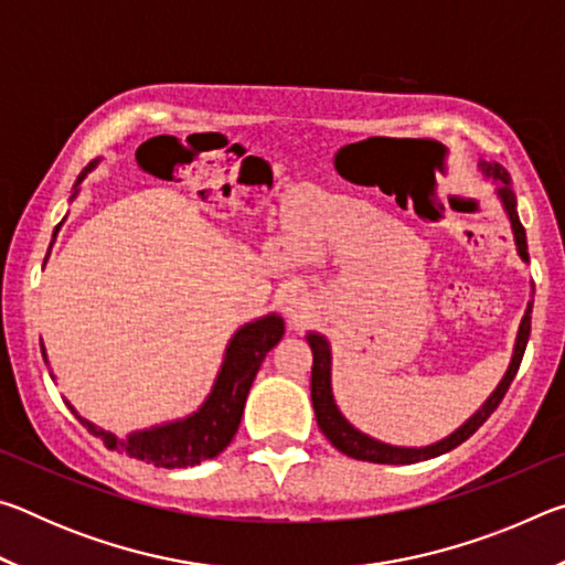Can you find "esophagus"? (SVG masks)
<instances>
[{"instance_id":"obj_1","label":"esophagus","mask_w":565,"mask_h":565,"mask_svg":"<svg viewBox=\"0 0 565 565\" xmlns=\"http://www.w3.org/2000/svg\"><path fill=\"white\" fill-rule=\"evenodd\" d=\"M279 306L286 313V319L296 323V321H303L306 317H309L313 301L309 294L299 289V286H289L284 294H279Z\"/></svg>"}]
</instances>
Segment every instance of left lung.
<instances>
[{
  "instance_id": "left-lung-1",
  "label": "left lung",
  "mask_w": 565,
  "mask_h": 565,
  "mask_svg": "<svg viewBox=\"0 0 565 565\" xmlns=\"http://www.w3.org/2000/svg\"><path fill=\"white\" fill-rule=\"evenodd\" d=\"M478 177L483 181H491L495 186L493 196L499 199V204L503 209L505 218H509L511 232H513V244H515V254L523 264H529V244H525V228L519 218V212H515V194L511 189V177L501 164L495 161H486L478 159ZM533 281H531V299L525 303L523 319L519 323V331H515V341H513V353H511V363L505 369L503 379L499 381V386L491 391V396L478 406L471 416H468L461 426L454 428L451 434L438 438V441L428 444V446H396V444H386L379 441V438L363 434L361 428H356L351 420L341 414V408L333 398V384H331V369H333V353H331V341L323 337L319 331H309L306 333V341H309L311 353H313V366H311V404H313V414H317V424L321 428V434L329 438L333 448H339L341 454H347L351 458H359V461H369V463H416V461H428V458H436L441 454L454 451L456 446H461L468 436H473L478 431V426H483V420L489 418L495 408H499L501 398L509 391L511 381L515 376V371L521 366L525 343H529L531 337V311H533Z\"/></svg>"
}]
</instances>
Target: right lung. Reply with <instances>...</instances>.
I'll return each mask as SVG.
<instances>
[{"mask_svg": "<svg viewBox=\"0 0 565 565\" xmlns=\"http://www.w3.org/2000/svg\"><path fill=\"white\" fill-rule=\"evenodd\" d=\"M97 167H99V159H94L89 167H84L82 174L74 181L70 202H74V199L79 196L82 181L87 179V174H92ZM62 224L54 228L52 244L56 234H60ZM52 244H50V252H52ZM46 259H50V254H46ZM281 337H284L281 313L271 311V313H264L259 319L246 321L244 327H238L234 331V337L228 339L222 366L216 371L214 386L206 394L202 406L191 411L186 416L164 420V424H157L149 428H139V431H131L124 438L107 431V428L92 424L89 418L79 416V411H76L66 398L64 404L70 406L72 414L82 420V426L87 428L89 434L102 438V444L107 446L109 451L129 454L131 458L154 463L157 468L196 466L202 461H209V458H216L228 444H232L236 428L242 424L248 388H252L256 374H259L266 353L281 341ZM42 356L46 366H50L44 343H42ZM50 376L56 379L52 369H50Z\"/></svg>", "mask_w": 565, "mask_h": 565, "instance_id": "obj_1", "label": "right lung"}]
</instances>
